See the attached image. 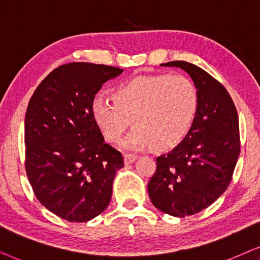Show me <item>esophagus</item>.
<instances>
[{"label":"esophagus","instance_id":"1","mask_svg":"<svg viewBox=\"0 0 260 260\" xmlns=\"http://www.w3.org/2000/svg\"><path fill=\"white\" fill-rule=\"evenodd\" d=\"M137 155L136 154H131V153H126L123 155V159H124V164L128 165V164H132L133 161L137 160Z\"/></svg>","mask_w":260,"mask_h":260}]
</instances>
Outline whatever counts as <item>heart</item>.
<instances>
[{"instance_id":"obj_1","label":"heart","mask_w":260,"mask_h":260,"mask_svg":"<svg viewBox=\"0 0 260 260\" xmlns=\"http://www.w3.org/2000/svg\"><path fill=\"white\" fill-rule=\"evenodd\" d=\"M113 102L96 99L91 112L110 143L121 139L132 124L123 145L128 148L175 147L191 129L199 109V92L182 75L140 76L123 83L112 94Z\"/></svg>"}]
</instances>
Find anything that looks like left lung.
Segmentation results:
<instances>
[{
	"label": "left lung",
	"mask_w": 260,
	"mask_h": 260,
	"mask_svg": "<svg viewBox=\"0 0 260 260\" xmlns=\"http://www.w3.org/2000/svg\"><path fill=\"white\" fill-rule=\"evenodd\" d=\"M161 65L188 72L199 92L191 129L178 146L155 159L147 188L155 208L184 217L206 209L230 185L240 154L238 112L227 89L203 69L183 60Z\"/></svg>",
	"instance_id": "8db88e82"
}]
</instances>
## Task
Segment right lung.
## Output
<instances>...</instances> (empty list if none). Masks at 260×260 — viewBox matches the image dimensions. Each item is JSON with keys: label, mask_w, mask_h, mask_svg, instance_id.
<instances>
[{"label": "right lung", "mask_w": 260, "mask_h": 260, "mask_svg": "<svg viewBox=\"0 0 260 260\" xmlns=\"http://www.w3.org/2000/svg\"><path fill=\"white\" fill-rule=\"evenodd\" d=\"M119 68L69 63L33 92L25 117V166L38 201L61 219L86 222L108 207L123 157L105 143L91 107Z\"/></svg>", "instance_id": "right-lung-1"}]
</instances>
